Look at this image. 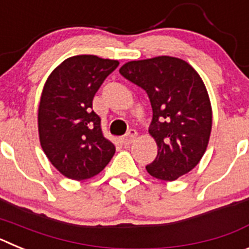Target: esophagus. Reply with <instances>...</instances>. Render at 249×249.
I'll list each match as a JSON object with an SVG mask.
<instances>
[{
	"instance_id": "1",
	"label": "esophagus",
	"mask_w": 249,
	"mask_h": 249,
	"mask_svg": "<svg viewBox=\"0 0 249 249\" xmlns=\"http://www.w3.org/2000/svg\"><path fill=\"white\" fill-rule=\"evenodd\" d=\"M136 137H137V132H136L135 129H131V131L122 138V143L126 144V146L127 144H131L132 142L136 140Z\"/></svg>"
}]
</instances>
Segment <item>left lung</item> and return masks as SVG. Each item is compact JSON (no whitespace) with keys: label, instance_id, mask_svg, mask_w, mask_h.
<instances>
[{"label":"left lung","instance_id":"1","mask_svg":"<svg viewBox=\"0 0 249 249\" xmlns=\"http://www.w3.org/2000/svg\"><path fill=\"white\" fill-rule=\"evenodd\" d=\"M120 73L151 101L149 133L158 152L147 172L162 181L190 172L204 155L212 129V107L199 74L186 61L169 56L131 61Z\"/></svg>","mask_w":249,"mask_h":249}]
</instances>
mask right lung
<instances>
[{
  "mask_svg": "<svg viewBox=\"0 0 249 249\" xmlns=\"http://www.w3.org/2000/svg\"><path fill=\"white\" fill-rule=\"evenodd\" d=\"M118 65L116 59L80 54L65 59L46 81L38 107L39 142L67 178L83 181L98 175L116 152L103 136L92 101Z\"/></svg>",
  "mask_w": 249,
  "mask_h": 249,
  "instance_id": "add662e5",
  "label": "right lung"
}]
</instances>
